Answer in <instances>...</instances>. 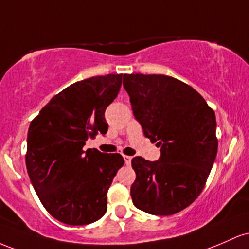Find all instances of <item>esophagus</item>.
Here are the masks:
<instances>
[{"instance_id": "esophagus-1", "label": "esophagus", "mask_w": 249, "mask_h": 249, "mask_svg": "<svg viewBox=\"0 0 249 249\" xmlns=\"http://www.w3.org/2000/svg\"><path fill=\"white\" fill-rule=\"evenodd\" d=\"M124 163L127 164V166H129L130 162H132V156H128V155H124Z\"/></svg>"}]
</instances>
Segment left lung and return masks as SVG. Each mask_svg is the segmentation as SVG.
Instances as JSON below:
<instances>
[{
	"label": "left lung",
	"mask_w": 249,
	"mask_h": 249,
	"mask_svg": "<svg viewBox=\"0 0 249 249\" xmlns=\"http://www.w3.org/2000/svg\"><path fill=\"white\" fill-rule=\"evenodd\" d=\"M124 87L143 135L161 147L158 161L132 160L134 206L153 215L178 213L202 192L216 158L214 110L194 88L167 75L125 74Z\"/></svg>",
	"instance_id": "obj_1"
}]
</instances>
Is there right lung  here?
<instances>
[{
	"mask_svg": "<svg viewBox=\"0 0 249 249\" xmlns=\"http://www.w3.org/2000/svg\"><path fill=\"white\" fill-rule=\"evenodd\" d=\"M124 77L108 74L72 83L30 122L28 174L43 207L58 221L88 225L107 211V192L124 160L83 146L88 138L107 133L105 111Z\"/></svg>",
	"mask_w": 249,
	"mask_h": 249,
	"instance_id": "add662e5",
	"label": "right lung"
}]
</instances>
